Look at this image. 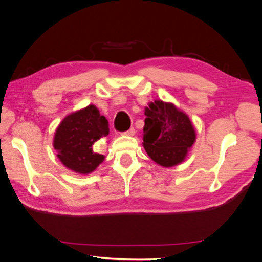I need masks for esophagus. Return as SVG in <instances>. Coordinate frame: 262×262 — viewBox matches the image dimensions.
<instances>
[{"instance_id": "1", "label": "esophagus", "mask_w": 262, "mask_h": 262, "mask_svg": "<svg viewBox=\"0 0 262 262\" xmlns=\"http://www.w3.org/2000/svg\"><path fill=\"white\" fill-rule=\"evenodd\" d=\"M135 133H136L135 128H129V129H128L127 132L124 133V135H127V136H134Z\"/></svg>"}]
</instances>
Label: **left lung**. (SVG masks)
<instances>
[{
    "label": "left lung",
    "mask_w": 262,
    "mask_h": 262,
    "mask_svg": "<svg viewBox=\"0 0 262 262\" xmlns=\"http://www.w3.org/2000/svg\"><path fill=\"white\" fill-rule=\"evenodd\" d=\"M143 146L158 164L170 168L181 163L196 141L189 117L173 103L155 100L145 108Z\"/></svg>",
    "instance_id": "1"
}]
</instances>
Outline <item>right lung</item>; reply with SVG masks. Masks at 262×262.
<instances>
[{
	"mask_svg": "<svg viewBox=\"0 0 262 262\" xmlns=\"http://www.w3.org/2000/svg\"><path fill=\"white\" fill-rule=\"evenodd\" d=\"M108 134V120L100 115L96 105L89 104L62 120L55 132L54 148L66 168L89 174L104 160V155L93 152L92 145Z\"/></svg>",
	"mask_w": 262,
	"mask_h": 262,
	"instance_id": "1",
	"label": "right lung"
}]
</instances>
